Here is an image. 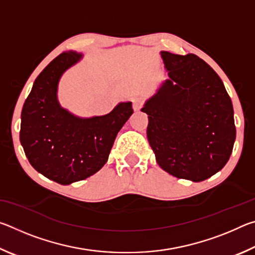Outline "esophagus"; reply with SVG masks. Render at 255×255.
Here are the masks:
<instances>
[{
    "label": "esophagus",
    "instance_id": "obj_1",
    "mask_svg": "<svg viewBox=\"0 0 255 255\" xmlns=\"http://www.w3.org/2000/svg\"><path fill=\"white\" fill-rule=\"evenodd\" d=\"M144 105V99L143 98H136L132 100V108L135 111H138Z\"/></svg>",
    "mask_w": 255,
    "mask_h": 255
}]
</instances>
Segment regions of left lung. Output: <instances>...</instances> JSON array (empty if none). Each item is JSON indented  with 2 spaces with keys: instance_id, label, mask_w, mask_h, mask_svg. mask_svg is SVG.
Masks as SVG:
<instances>
[{
  "instance_id": "1",
  "label": "left lung",
  "mask_w": 255,
  "mask_h": 255,
  "mask_svg": "<svg viewBox=\"0 0 255 255\" xmlns=\"http://www.w3.org/2000/svg\"><path fill=\"white\" fill-rule=\"evenodd\" d=\"M161 56L170 79L141 108L148 115V143L164 171L200 182L230 159L236 137L232 100L197 55Z\"/></svg>"
}]
</instances>
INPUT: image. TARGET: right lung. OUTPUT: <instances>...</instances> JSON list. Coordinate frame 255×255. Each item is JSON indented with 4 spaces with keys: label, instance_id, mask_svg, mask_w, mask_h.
Instances as JSON below:
<instances>
[{
    "label": "right lung",
    "instance_id": "obj_1",
    "mask_svg": "<svg viewBox=\"0 0 255 255\" xmlns=\"http://www.w3.org/2000/svg\"><path fill=\"white\" fill-rule=\"evenodd\" d=\"M81 58L65 51L51 60L34 81L21 112L25 156L34 170L63 185L89 178L105 165L116 136L133 112L131 102H122L108 115L80 118L60 107V76Z\"/></svg>",
    "mask_w": 255,
    "mask_h": 255
}]
</instances>
